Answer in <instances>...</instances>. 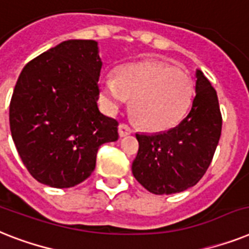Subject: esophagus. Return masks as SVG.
Wrapping results in <instances>:
<instances>
[{
	"instance_id": "34e87169",
	"label": "esophagus",
	"mask_w": 249,
	"mask_h": 249,
	"mask_svg": "<svg viewBox=\"0 0 249 249\" xmlns=\"http://www.w3.org/2000/svg\"><path fill=\"white\" fill-rule=\"evenodd\" d=\"M129 134H131L130 126H128L126 124L119 125V135H120V137H126V135Z\"/></svg>"
}]
</instances>
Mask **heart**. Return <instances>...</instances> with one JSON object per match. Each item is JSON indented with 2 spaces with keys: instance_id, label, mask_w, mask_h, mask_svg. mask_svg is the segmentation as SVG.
I'll return each instance as SVG.
<instances>
[{
  "instance_id": "1",
  "label": "heart",
  "mask_w": 249,
  "mask_h": 249,
  "mask_svg": "<svg viewBox=\"0 0 249 249\" xmlns=\"http://www.w3.org/2000/svg\"><path fill=\"white\" fill-rule=\"evenodd\" d=\"M195 92L188 72L156 60L121 66L116 76L100 80L101 104L108 114H116L131 98L134 116L152 131L167 130L180 123Z\"/></svg>"
}]
</instances>
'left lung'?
Returning a JSON list of instances; mask_svg holds the SVG:
<instances>
[{"label":"left lung","instance_id":"1","mask_svg":"<svg viewBox=\"0 0 249 249\" xmlns=\"http://www.w3.org/2000/svg\"><path fill=\"white\" fill-rule=\"evenodd\" d=\"M223 126L215 88L197 71L196 96L180 124L159 134H135L133 175L153 195H173L201 180L215 155Z\"/></svg>","mask_w":249,"mask_h":249}]
</instances>
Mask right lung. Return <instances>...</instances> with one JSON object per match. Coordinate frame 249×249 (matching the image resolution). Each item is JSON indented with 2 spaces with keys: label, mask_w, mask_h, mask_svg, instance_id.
<instances>
[{
  "label": "right lung",
  "mask_w": 249,
  "mask_h": 249,
  "mask_svg": "<svg viewBox=\"0 0 249 249\" xmlns=\"http://www.w3.org/2000/svg\"><path fill=\"white\" fill-rule=\"evenodd\" d=\"M101 61L92 39L65 40L24 66L10 101V130L39 183L70 188L90 177L101 144L118 141V120L101 114Z\"/></svg>",
  "instance_id": "add662e5"
}]
</instances>
